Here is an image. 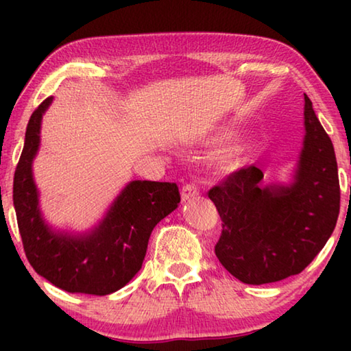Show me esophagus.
<instances>
[{
  "label": "esophagus",
  "mask_w": 351,
  "mask_h": 351,
  "mask_svg": "<svg viewBox=\"0 0 351 351\" xmlns=\"http://www.w3.org/2000/svg\"><path fill=\"white\" fill-rule=\"evenodd\" d=\"M198 195H199L198 189L195 187L193 184H186V186L181 189V199H182V203H186V201L192 199V198H197Z\"/></svg>",
  "instance_id": "1"
}]
</instances>
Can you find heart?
Masks as SVG:
<instances>
[{"instance_id":"b5f03b06","label":"heart","mask_w":351,"mask_h":351,"mask_svg":"<svg viewBox=\"0 0 351 351\" xmlns=\"http://www.w3.org/2000/svg\"><path fill=\"white\" fill-rule=\"evenodd\" d=\"M219 139V138H215ZM247 153V144L243 138H235L229 141L221 150L217 154V162L221 165V167H235L239 165L243 159H245Z\"/></svg>"}]
</instances>
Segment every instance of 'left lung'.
<instances>
[{
  "label": "left lung",
  "mask_w": 351,
  "mask_h": 351,
  "mask_svg": "<svg viewBox=\"0 0 351 351\" xmlns=\"http://www.w3.org/2000/svg\"><path fill=\"white\" fill-rule=\"evenodd\" d=\"M304 125V144L288 182L265 186L263 171L249 165L209 192L223 221L215 254L243 283L299 274L335 230L341 201L335 148L306 94Z\"/></svg>",
  "instance_id": "1"
}]
</instances>
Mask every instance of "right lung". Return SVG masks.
I'll list each match as a JSON object with an SVG mask.
<instances>
[{"mask_svg":"<svg viewBox=\"0 0 351 351\" xmlns=\"http://www.w3.org/2000/svg\"><path fill=\"white\" fill-rule=\"evenodd\" d=\"M47 97L29 119L25 147L14 178V206L26 257L38 276L68 293L106 295L121 289L142 268L148 239L181 197L173 182L134 180L125 184L93 228L60 229L47 221L34 178L41 121Z\"/></svg>","mask_w":351,"mask_h":351,"instance_id":"1","label":"right lung"}]
</instances>
